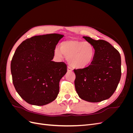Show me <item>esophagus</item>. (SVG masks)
Instances as JSON below:
<instances>
[{
  "mask_svg": "<svg viewBox=\"0 0 133 133\" xmlns=\"http://www.w3.org/2000/svg\"><path fill=\"white\" fill-rule=\"evenodd\" d=\"M67 70L68 71H71L72 70H73V69H72V68H70V66H68V68H67Z\"/></svg>",
  "mask_w": 133,
  "mask_h": 133,
  "instance_id": "34e87169",
  "label": "esophagus"
}]
</instances>
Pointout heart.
Instances as JSON below:
<instances>
[{
    "mask_svg": "<svg viewBox=\"0 0 133 133\" xmlns=\"http://www.w3.org/2000/svg\"><path fill=\"white\" fill-rule=\"evenodd\" d=\"M55 54L60 58H63L64 55L71 66L83 69L93 61L95 51L94 46L89 43L69 39L61 43L60 49H55Z\"/></svg>",
    "mask_w": 133,
    "mask_h": 133,
    "instance_id": "obj_1",
    "label": "heart"
}]
</instances>
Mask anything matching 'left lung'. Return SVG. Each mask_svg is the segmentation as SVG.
Segmentation results:
<instances>
[{
	"mask_svg": "<svg viewBox=\"0 0 133 133\" xmlns=\"http://www.w3.org/2000/svg\"><path fill=\"white\" fill-rule=\"evenodd\" d=\"M83 38L94 46L95 54L90 65L74 70L75 90L82 99L100 102L109 98L117 88L122 75L121 57L107 41Z\"/></svg>",
	"mask_w": 133,
	"mask_h": 133,
	"instance_id": "obj_1",
	"label": "left lung"
}]
</instances>
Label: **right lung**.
<instances>
[{
	"instance_id": "obj_1",
	"label": "right lung",
	"mask_w": 133,
	"mask_h": 133,
	"mask_svg": "<svg viewBox=\"0 0 133 133\" xmlns=\"http://www.w3.org/2000/svg\"><path fill=\"white\" fill-rule=\"evenodd\" d=\"M63 37L55 33L34 36L16 49L10 65L12 79L16 91L28 103L42 106L57 98L67 66L52 60L56 45Z\"/></svg>"
}]
</instances>
